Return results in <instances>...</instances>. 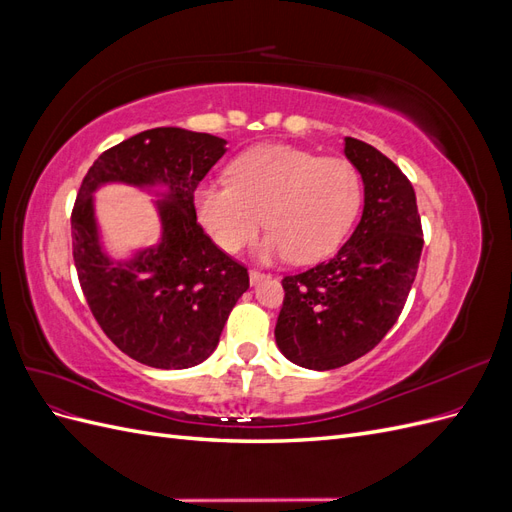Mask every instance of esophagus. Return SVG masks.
<instances>
[{"label":"esophagus","instance_id":"esophagus-1","mask_svg":"<svg viewBox=\"0 0 512 512\" xmlns=\"http://www.w3.org/2000/svg\"><path fill=\"white\" fill-rule=\"evenodd\" d=\"M269 277V273H265V271H258V269H252L250 271V282L252 284H258V282H262V280H267Z\"/></svg>","mask_w":512,"mask_h":512}]
</instances>
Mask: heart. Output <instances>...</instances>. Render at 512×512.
<instances>
[{"instance_id":"heart-1","label":"heart","mask_w":512,"mask_h":512,"mask_svg":"<svg viewBox=\"0 0 512 512\" xmlns=\"http://www.w3.org/2000/svg\"><path fill=\"white\" fill-rule=\"evenodd\" d=\"M363 203V181L344 158H322L290 145H260L230 166V181L203 183L196 211L211 239L239 252L262 228V258L307 265L342 243Z\"/></svg>"}]
</instances>
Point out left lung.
I'll use <instances>...</instances> for the list:
<instances>
[{"label": "left lung", "mask_w": 512, "mask_h": 512, "mask_svg": "<svg viewBox=\"0 0 512 512\" xmlns=\"http://www.w3.org/2000/svg\"><path fill=\"white\" fill-rule=\"evenodd\" d=\"M346 158L365 185L359 226L331 260L284 275L275 342L288 361L327 371L361 359L397 322L423 252L410 179L363 141L346 136Z\"/></svg>", "instance_id": "8db88e82"}]
</instances>
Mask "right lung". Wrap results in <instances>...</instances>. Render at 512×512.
Segmentation results:
<instances>
[{
  "label": "right lung",
  "mask_w": 512,
  "mask_h": 512,
  "mask_svg": "<svg viewBox=\"0 0 512 512\" xmlns=\"http://www.w3.org/2000/svg\"><path fill=\"white\" fill-rule=\"evenodd\" d=\"M220 136L181 128L136 134L91 164L70 218L72 256L85 301L106 337L130 359L185 369L220 342L230 309L250 288V273L196 222L194 192L226 149ZM106 180L171 188L161 204L165 235L130 263L99 250L90 194Z\"/></svg>",
  "instance_id": "add662e5"
}]
</instances>
